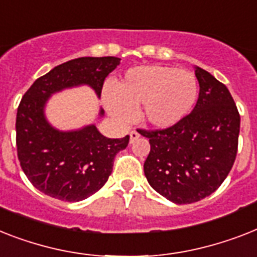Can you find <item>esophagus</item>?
I'll return each mask as SVG.
<instances>
[{
    "instance_id": "esophagus-1",
    "label": "esophagus",
    "mask_w": 257,
    "mask_h": 257,
    "mask_svg": "<svg viewBox=\"0 0 257 257\" xmlns=\"http://www.w3.org/2000/svg\"><path fill=\"white\" fill-rule=\"evenodd\" d=\"M129 137H131V143H135L136 140L140 137V133L137 131H132V132L129 133Z\"/></svg>"
}]
</instances>
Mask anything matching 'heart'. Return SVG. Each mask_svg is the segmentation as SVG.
I'll return each mask as SVG.
<instances>
[{
	"label": "heart",
	"instance_id": "1",
	"mask_svg": "<svg viewBox=\"0 0 257 257\" xmlns=\"http://www.w3.org/2000/svg\"><path fill=\"white\" fill-rule=\"evenodd\" d=\"M197 76L187 70L169 66H141L131 68L114 87L104 93L112 116L128 121L140 105L144 122L154 128H170L193 109L197 101Z\"/></svg>",
	"mask_w": 257,
	"mask_h": 257
}]
</instances>
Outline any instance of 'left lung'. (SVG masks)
<instances>
[{"label": "left lung", "mask_w": 257, "mask_h": 257, "mask_svg": "<svg viewBox=\"0 0 257 257\" xmlns=\"http://www.w3.org/2000/svg\"><path fill=\"white\" fill-rule=\"evenodd\" d=\"M199 97L193 112L170 128L137 129L149 139L148 182L177 204L208 197L223 183L237 153L240 114L227 87L195 67Z\"/></svg>", "instance_id": "8db88e82"}]
</instances>
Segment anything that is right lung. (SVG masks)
<instances>
[{"instance_id":"1","label":"right lung","mask_w":257,"mask_h":257,"mask_svg":"<svg viewBox=\"0 0 257 257\" xmlns=\"http://www.w3.org/2000/svg\"><path fill=\"white\" fill-rule=\"evenodd\" d=\"M114 56H83L59 64L38 78L21 100L16 120L17 154L33 186L59 201L91 197L109 178L116 154L128 147L129 136L107 139L95 125L60 132L43 113L53 93L87 84L101 95L104 80L120 64ZM104 110H100V116Z\"/></svg>"}]
</instances>
